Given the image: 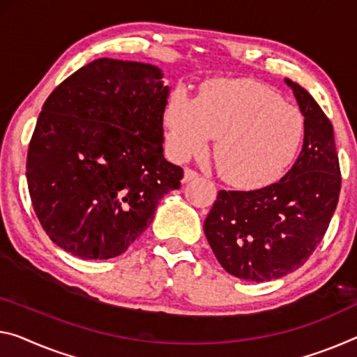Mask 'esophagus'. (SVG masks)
Masks as SVG:
<instances>
[{"label": "esophagus", "mask_w": 357, "mask_h": 357, "mask_svg": "<svg viewBox=\"0 0 357 357\" xmlns=\"http://www.w3.org/2000/svg\"><path fill=\"white\" fill-rule=\"evenodd\" d=\"M197 177H199V174H197L196 171H193V169L186 167L185 169V175H183V183H188L190 180H195Z\"/></svg>", "instance_id": "1"}]
</instances>
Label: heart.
<instances>
[{"label":"heart","mask_w":357,"mask_h":357,"mask_svg":"<svg viewBox=\"0 0 357 357\" xmlns=\"http://www.w3.org/2000/svg\"><path fill=\"white\" fill-rule=\"evenodd\" d=\"M167 146L186 161L213 145V161L228 183L257 188L281 177L297 156L305 134L298 108L252 81L207 84L197 98L177 89L166 112Z\"/></svg>","instance_id":"obj_1"}]
</instances>
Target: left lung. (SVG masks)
I'll use <instances>...</instances> for the list:
<instances>
[{
  "instance_id": "left-lung-1",
  "label": "left lung",
  "mask_w": 357,
  "mask_h": 357,
  "mask_svg": "<svg viewBox=\"0 0 357 357\" xmlns=\"http://www.w3.org/2000/svg\"><path fill=\"white\" fill-rule=\"evenodd\" d=\"M284 83L305 118L297 161L265 188L222 190L204 222L218 263L252 282L286 276L310 259L327 231L342 186L332 123L308 91L287 78Z\"/></svg>"
}]
</instances>
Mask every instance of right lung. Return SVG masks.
Returning <instances> with one entry per match:
<instances>
[{
	"label": "right lung",
	"mask_w": 357,
	"mask_h": 357,
	"mask_svg": "<svg viewBox=\"0 0 357 357\" xmlns=\"http://www.w3.org/2000/svg\"><path fill=\"white\" fill-rule=\"evenodd\" d=\"M160 67L97 59L43 105L26 156V183L43 228L83 260L121 255L150 227L183 169L164 158L171 94Z\"/></svg>",
	"instance_id": "obj_1"
}]
</instances>
